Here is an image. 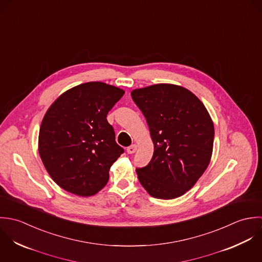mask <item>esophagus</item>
Listing matches in <instances>:
<instances>
[{
	"mask_svg": "<svg viewBox=\"0 0 262 262\" xmlns=\"http://www.w3.org/2000/svg\"><path fill=\"white\" fill-rule=\"evenodd\" d=\"M137 149H138L137 145H132V146H129V147L126 149V152H127V154H134V153H136Z\"/></svg>",
	"mask_w": 262,
	"mask_h": 262,
	"instance_id": "1",
	"label": "esophagus"
}]
</instances>
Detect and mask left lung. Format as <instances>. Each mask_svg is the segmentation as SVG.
I'll list each match as a JSON object with an SVG mask.
<instances>
[{
    "label": "left lung",
    "instance_id": "left-lung-1",
    "mask_svg": "<svg viewBox=\"0 0 262 262\" xmlns=\"http://www.w3.org/2000/svg\"><path fill=\"white\" fill-rule=\"evenodd\" d=\"M149 125L154 154L138 178L150 195L173 200L193 187L209 166L213 123L204 103L189 90L157 84L132 91Z\"/></svg>",
    "mask_w": 262,
    "mask_h": 262
}]
</instances>
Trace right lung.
<instances>
[{"label":"right lung","instance_id":"right-lung-1","mask_svg":"<svg viewBox=\"0 0 262 262\" xmlns=\"http://www.w3.org/2000/svg\"><path fill=\"white\" fill-rule=\"evenodd\" d=\"M124 91L102 82H88L63 92L42 119L38 152L62 189L91 196L109 178L111 165L123 153L106 116Z\"/></svg>","mask_w":262,"mask_h":262}]
</instances>
